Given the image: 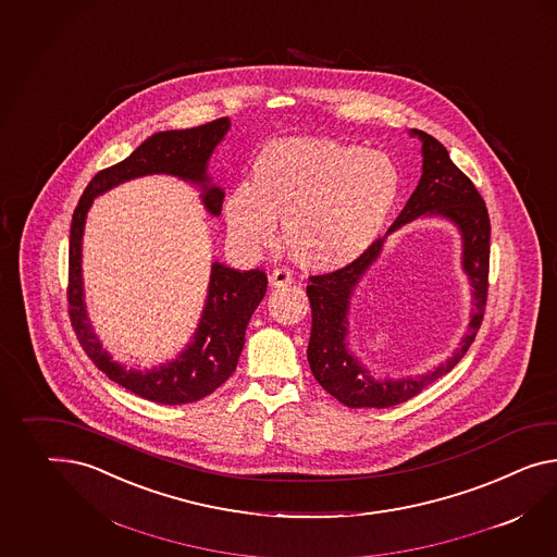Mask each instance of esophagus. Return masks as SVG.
Wrapping results in <instances>:
<instances>
[{
    "label": "esophagus",
    "instance_id": "34e87169",
    "mask_svg": "<svg viewBox=\"0 0 557 557\" xmlns=\"http://www.w3.org/2000/svg\"><path fill=\"white\" fill-rule=\"evenodd\" d=\"M293 285V274L286 269H274L271 272V286L283 288V286Z\"/></svg>",
    "mask_w": 557,
    "mask_h": 557
}]
</instances>
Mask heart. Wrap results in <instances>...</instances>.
I'll return each mask as SVG.
<instances>
[{"instance_id":"obj_1","label":"heart","mask_w":557,"mask_h":557,"mask_svg":"<svg viewBox=\"0 0 557 557\" xmlns=\"http://www.w3.org/2000/svg\"><path fill=\"white\" fill-rule=\"evenodd\" d=\"M399 170L384 151L323 137H281L260 149L252 186L224 203L230 236L269 248L281 222L288 257L305 271L333 272L363 257L398 201Z\"/></svg>"}]
</instances>
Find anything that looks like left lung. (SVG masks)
<instances>
[{"instance_id": "left-lung-1", "label": "left lung", "mask_w": 557, "mask_h": 557, "mask_svg": "<svg viewBox=\"0 0 557 557\" xmlns=\"http://www.w3.org/2000/svg\"><path fill=\"white\" fill-rule=\"evenodd\" d=\"M410 137H418L422 145V175L384 238L418 216H441L450 221L461 234V265L472 283V321L456 354L434 371L404 379H380L368 371L348 347V313L355 288L381 256L384 238L375 240L363 257L345 269L311 276L307 295L313 309V327L307 359L321 387L349 408H389L420 394L465 357L485 314L491 238L485 201L471 180L453 163L441 141L418 128H410Z\"/></svg>"}]
</instances>
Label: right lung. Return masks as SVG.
I'll list each match as a JSON object with an SVG mask.
<instances>
[{"label":"right lung","mask_w":557,"mask_h":557,"mask_svg":"<svg viewBox=\"0 0 557 557\" xmlns=\"http://www.w3.org/2000/svg\"><path fill=\"white\" fill-rule=\"evenodd\" d=\"M228 131L230 119L224 116L201 127L153 133L127 159L97 173L72 214L69 313L76 337L86 356L109 380L158 404L175 406L206 398L228 380L243 354L248 321L267 295V274L258 269L236 271L218 260L212 262L203 311L186 347L175 359L149 370L127 368L125 363L114 361L113 356L102 347L86 313L83 283L86 215L95 198L109 189L137 177L163 173L200 187V200L206 212L218 218L222 212L224 189L212 182L208 163Z\"/></svg>","instance_id":"1"}]
</instances>
